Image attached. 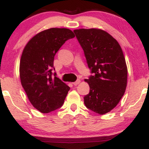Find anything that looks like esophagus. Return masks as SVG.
Returning <instances> with one entry per match:
<instances>
[{"instance_id": "esophagus-1", "label": "esophagus", "mask_w": 149, "mask_h": 149, "mask_svg": "<svg viewBox=\"0 0 149 149\" xmlns=\"http://www.w3.org/2000/svg\"><path fill=\"white\" fill-rule=\"evenodd\" d=\"M80 83V80H77L76 82H74V83H73V84L74 85H77L79 84Z\"/></svg>"}]
</instances>
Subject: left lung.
I'll use <instances>...</instances> for the list:
<instances>
[{
	"instance_id": "left-lung-1",
	"label": "left lung",
	"mask_w": 149,
	"mask_h": 149,
	"mask_svg": "<svg viewBox=\"0 0 149 149\" xmlns=\"http://www.w3.org/2000/svg\"><path fill=\"white\" fill-rule=\"evenodd\" d=\"M73 32L93 73L85 80L90 92L84 97V104L103 115L117 106L125 92L127 68L123 52L117 40L105 31L80 29Z\"/></svg>"
}]
</instances>
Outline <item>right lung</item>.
<instances>
[{"label":"right lung","mask_w":149,"mask_h":149,"mask_svg":"<svg viewBox=\"0 0 149 149\" xmlns=\"http://www.w3.org/2000/svg\"><path fill=\"white\" fill-rule=\"evenodd\" d=\"M74 37L68 29L51 28L36 34L24 48L19 64L21 83L30 102L40 112L47 113L64 104L70 88L52 73L54 59L64 42Z\"/></svg>","instance_id":"right-lung-1"}]
</instances>
